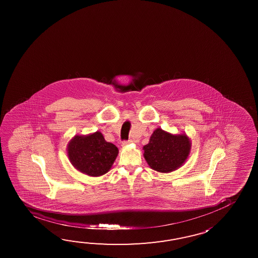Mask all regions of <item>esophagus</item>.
Here are the masks:
<instances>
[{
    "mask_svg": "<svg viewBox=\"0 0 258 258\" xmlns=\"http://www.w3.org/2000/svg\"><path fill=\"white\" fill-rule=\"evenodd\" d=\"M132 142H133L132 140H128V141H123V142L121 143V146H122V147H126L127 145L131 144Z\"/></svg>",
    "mask_w": 258,
    "mask_h": 258,
    "instance_id": "1",
    "label": "esophagus"
}]
</instances>
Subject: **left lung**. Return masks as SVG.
Listing matches in <instances>:
<instances>
[{"mask_svg":"<svg viewBox=\"0 0 258 258\" xmlns=\"http://www.w3.org/2000/svg\"><path fill=\"white\" fill-rule=\"evenodd\" d=\"M191 146L186 134L172 135L157 128L148 145L143 147L144 158L152 170L169 173L184 164L190 155Z\"/></svg>","mask_w":258,"mask_h":258,"instance_id":"obj_1","label":"left lung"}]
</instances>
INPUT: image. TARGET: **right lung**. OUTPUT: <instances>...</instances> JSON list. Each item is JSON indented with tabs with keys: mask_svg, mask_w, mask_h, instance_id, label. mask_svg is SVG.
Returning <instances> with one entry per match:
<instances>
[{
	"mask_svg": "<svg viewBox=\"0 0 258 258\" xmlns=\"http://www.w3.org/2000/svg\"><path fill=\"white\" fill-rule=\"evenodd\" d=\"M119 153L112 143L107 142L97 131L87 136H75L67 145L71 164L83 174L99 177L110 170Z\"/></svg>",
	"mask_w": 258,
	"mask_h": 258,
	"instance_id": "add662e5",
	"label": "right lung"
}]
</instances>
